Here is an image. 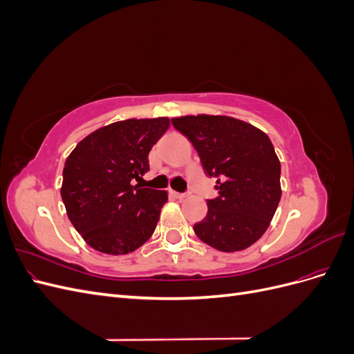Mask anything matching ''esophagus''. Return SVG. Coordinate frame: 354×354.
<instances>
[{
  "label": "esophagus",
  "instance_id": "34e87169",
  "mask_svg": "<svg viewBox=\"0 0 354 354\" xmlns=\"http://www.w3.org/2000/svg\"><path fill=\"white\" fill-rule=\"evenodd\" d=\"M171 195H173L176 199H185L187 196L186 194H180V192H174V190H171Z\"/></svg>",
  "mask_w": 354,
  "mask_h": 354
}]
</instances>
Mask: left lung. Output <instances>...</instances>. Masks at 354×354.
Listing matches in <instances>:
<instances>
[{
	"mask_svg": "<svg viewBox=\"0 0 354 354\" xmlns=\"http://www.w3.org/2000/svg\"><path fill=\"white\" fill-rule=\"evenodd\" d=\"M196 149L218 196L208 199L196 236L223 252L248 248L259 241L281 201V162L259 128L223 115H187L171 120Z\"/></svg>",
	"mask_w": 354,
	"mask_h": 354,
	"instance_id": "1",
	"label": "left lung"
}]
</instances>
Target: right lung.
Wrapping results in <instances>:
<instances>
[{
  "label": "right lung",
  "mask_w": 354,
  "mask_h": 354,
  "mask_svg": "<svg viewBox=\"0 0 354 354\" xmlns=\"http://www.w3.org/2000/svg\"><path fill=\"white\" fill-rule=\"evenodd\" d=\"M168 127L165 116L113 122L82 138L68 156L62 199L95 251L128 254L152 236L168 194L133 186V180L149 171V152Z\"/></svg>",
  "instance_id": "right-lung-1"
}]
</instances>
